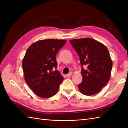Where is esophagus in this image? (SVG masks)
Here are the masks:
<instances>
[{"label":"esophagus","instance_id":"esophagus-1","mask_svg":"<svg viewBox=\"0 0 128 128\" xmlns=\"http://www.w3.org/2000/svg\"><path fill=\"white\" fill-rule=\"evenodd\" d=\"M71 75H72V72H70V73H69L68 74H67V75H66V76L67 77V78H69V77H70Z\"/></svg>","mask_w":128,"mask_h":128}]
</instances>
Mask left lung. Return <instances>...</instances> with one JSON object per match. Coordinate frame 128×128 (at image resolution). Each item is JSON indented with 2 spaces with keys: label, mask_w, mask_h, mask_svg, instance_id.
<instances>
[{
  "label": "left lung",
  "mask_w": 128,
  "mask_h": 128,
  "mask_svg": "<svg viewBox=\"0 0 128 128\" xmlns=\"http://www.w3.org/2000/svg\"><path fill=\"white\" fill-rule=\"evenodd\" d=\"M70 42L78 53L82 66V81L78 85L80 91L85 96L96 94L111 77L112 61L108 48L89 38L71 40Z\"/></svg>",
  "instance_id": "obj_1"
}]
</instances>
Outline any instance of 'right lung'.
Masks as SVG:
<instances>
[{
  "instance_id": "add662e5",
  "label": "right lung",
  "mask_w": 128,
  "mask_h": 128,
  "mask_svg": "<svg viewBox=\"0 0 128 128\" xmlns=\"http://www.w3.org/2000/svg\"><path fill=\"white\" fill-rule=\"evenodd\" d=\"M65 40L38 41L27 49L22 60L25 81L34 93L42 98L57 93L64 78L57 70L56 55Z\"/></svg>"
}]
</instances>
